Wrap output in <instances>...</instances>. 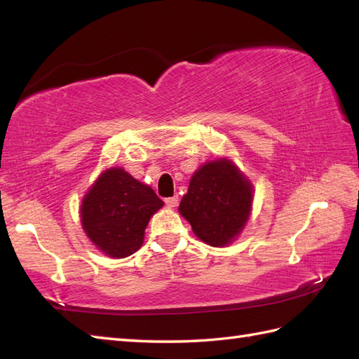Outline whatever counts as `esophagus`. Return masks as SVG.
<instances>
[{"label": "esophagus", "instance_id": "esophagus-1", "mask_svg": "<svg viewBox=\"0 0 359 359\" xmlns=\"http://www.w3.org/2000/svg\"><path fill=\"white\" fill-rule=\"evenodd\" d=\"M165 203L168 205V207L170 208H174V207H177V203H179V196H172V197H168V199H165Z\"/></svg>", "mask_w": 359, "mask_h": 359}]
</instances>
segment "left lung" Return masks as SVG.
I'll return each instance as SVG.
<instances>
[{"label":"left lung","instance_id":"8db88e82","mask_svg":"<svg viewBox=\"0 0 359 359\" xmlns=\"http://www.w3.org/2000/svg\"><path fill=\"white\" fill-rule=\"evenodd\" d=\"M253 205V185L230 158L220 157L197 170L179 212L193 233L211 247H226L242 233Z\"/></svg>","mask_w":359,"mask_h":359}]
</instances>
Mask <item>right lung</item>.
Here are the masks:
<instances>
[{
    "instance_id": "add662e5",
    "label": "right lung",
    "mask_w": 359,
    "mask_h": 359,
    "mask_svg": "<svg viewBox=\"0 0 359 359\" xmlns=\"http://www.w3.org/2000/svg\"><path fill=\"white\" fill-rule=\"evenodd\" d=\"M163 207L154 189L123 168L104 170L80 205L83 231L103 255L121 259L143 245L152 215Z\"/></svg>"
}]
</instances>
